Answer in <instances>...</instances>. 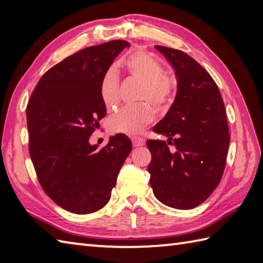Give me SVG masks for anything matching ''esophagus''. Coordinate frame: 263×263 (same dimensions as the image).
I'll return each mask as SVG.
<instances>
[{
    "label": "esophagus",
    "mask_w": 263,
    "mask_h": 263,
    "mask_svg": "<svg viewBox=\"0 0 263 263\" xmlns=\"http://www.w3.org/2000/svg\"><path fill=\"white\" fill-rule=\"evenodd\" d=\"M132 142H133L134 147H138V146H143L144 144H145V139L142 137H133Z\"/></svg>",
    "instance_id": "obj_1"
}]
</instances>
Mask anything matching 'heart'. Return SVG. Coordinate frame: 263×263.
I'll return each mask as SVG.
<instances>
[{
  "label": "heart",
  "mask_w": 263,
  "mask_h": 263,
  "mask_svg": "<svg viewBox=\"0 0 263 263\" xmlns=\"http://www.w3.org/2000/svg\"><path fill=\"white\" fill-rule=\"evenodd\" d=\"M126 67L134 77L142 80L144 86L142 100H149L158 109H167L174 94V84L165 76L163 67L147 52L138 51L127 58ZM100 94L106 108H112L119 100V76L115 67H110L102 77ZM154 118L153 110L147 105L125 106L112 115L108 128L114 134L137 135Z\"/></svg>",
  "instance_id": "b5f03b06"
}]
</instances>
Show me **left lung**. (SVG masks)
I'll use <instances>...</instances> for the list:
<instances>
[{
    "label": "left lung",
    "instance_id": "8db88e82",
    "mask_svg": "<svg viewBox=\"0 0 263 263\" xmlns=\"http://www.w3.org/2000/svg\"><path fill=\"white\" fill-rule=\"evenodd\" d=\"M154 47L175 69L177 94L153 128L168 141L146 142L152 154L149 184L163 204L187 210L204 202L221 180L230 141L226 109L217 84L200 63L180 50Z\"/></svg>",
    "mask_w": 263,
    "mask_h": 263
}]
</instances>
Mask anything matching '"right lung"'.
Returning a JSON list of instances; mask_svg holds the SVG:
<instances>
[{"instance_id": "add662e5", "label": "right lung", "mask_w": 263, "mask_h": 263, "mask_svg": "<svg viewBox=\"0 0 263 263\" xmlns=\"http://www.w3.org/2000/svg\"><path fill=\"white\" fill-rule=\"evenodd\" d=\"M126 41L89 46L43 74L27 104L29 154L42 189L64 210L87 214L111 197L118 174L132 151L124 134L104 147L89 137L106 115L100 85Z\"/></svg>"}]
</instances>
